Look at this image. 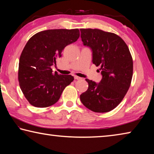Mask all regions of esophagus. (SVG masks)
<instances>
[{
    "label": "esophagus",
    "mask_w": 154,
    "mask_h": 154,
    "mask_svg": "<svg viewBox=\"0 0 154 154\" xmlns=\"http://www.w3.org/2000/svg\"><path fill=\"white\" fill-rule=\"evenodd\" d=\"M74 78H75V79H77V80H79V79H82V77H78V76H77V75H75Z\"/></svg>",
    "instance_id": "34e87169"
}]
</instances>
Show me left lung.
I'll return each mask as SVG.
<instances>
[{
	"mask_svg": "<svg viewBox=\"0 0 154 154\" xmlns=\"http://www.w3.org/2000/svg\"><path fill=\"white\" fill-rule=\"evenodd\" d=\"M84 45L92 50V62L100 66L103 75L96 83L85 79L87 91L80 95L85 107L96 113L111 111L123 100L128 90L133 74V61L128 47L116 34L100 29L82 28Z\"/></svg>",
	"mask_w": 154,
	"mask_h": 154,
	"instance_id": "obj_1",
	"label": "left lung"
}]
</instances>
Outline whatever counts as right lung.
<instances>
[{"mask_svg": "<svg viewBox=\"0 0 154 154\" xmlns=\"http://www.w3.org/2000/svg\"><path fill=\"white\" fill-rule=\"evenodd\" d=\"M79 30L52 29L33 35L21 54L18 69L20 87L25 98L36 107H48L59 100L74 77L53 73L51 66L61 56L64 48L75 42Z\"/></svg>", "mask_w": 154, "mask_h": 154, "instance_id": "right-lung-1", "label": "right lung"}]
</instances>
